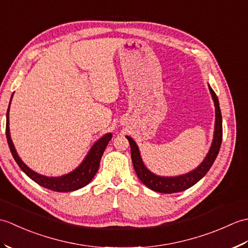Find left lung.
<instances>
[{
	"label": "left lung",
	"mask_w": 248,
	"mask_h": 248,
	"mask_svg": "<svg viewBox=\"0 0 248 248\" xmlns=\"http://www.w3.org/2000/svg\"><path fill=\"white\" fill-rule=\"evenodd\" d=\"M210 93L212 94L214 105H215V131H214V139L211 148L209 150V154L205 156L203 162L200 164L196 170L186 173L183 176L178 177H159L155 176L147 170L144 165L143 161L140 155V151L138 146H136L135 141L127 136V139L131 146V157H132L134 170L136 175L140 178V180L143 182L146 186H148L152 191L159 192V193H165V194H171V193H178L186 191L188 187L193 186L196 184L200 179H202L205 173L209 171L211 168L212 164L214 163L215 159L218 155V151L222 145L223 140V123H222V113H220L219 103L217 93H214L213 89L209 86Z\"/></svg>",
	"instance_id": "obj_1"
}]
</instances>
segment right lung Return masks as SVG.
<instances>
[{"instance_id":"add662e5","label":"right lung","mask_w":248,"mask_h":248,"mask_svg":"<svg viewBox=\"0 0 248 248\" xmlns=\"http://www.w3.org/2000/svg\"><path fill=\"white\" fill-rule=\"evenodd\" d=\"M10 101H12V99H10ZM8 114H9V107H8L7 115H6V138H7V143L9 146L10 152H12L14 159L16 162H17L19 167L31 179V180L35 181L37 184H39V186L48 189H51V191H54V192L76 191V189H78L87 186V184L93 180V178L94 177V175H96L99 170L100 160H101L103 152L105 148H107L108 141L110 140V139H112V134L110 133L105 134L103 138L97 140V143L92 147L91 151L88 152L85 160L83 161L82 164L78 166L77 170H75L72 172L68 173V175H65V176L49 178V177L41 176L39 173L30 170V168L26 166L22 161H21L19 155H17V151L15 149L12 139H10L9 127H8L9 124Z\"/></svg>"}]
</instances>
